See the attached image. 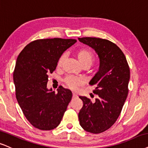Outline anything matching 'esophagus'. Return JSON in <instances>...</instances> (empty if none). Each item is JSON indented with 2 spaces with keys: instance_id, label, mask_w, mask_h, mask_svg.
<instances>
[{
  "instance_id": "obj_1",
  "label": "esophagus",
  "mask_w": 148,
  "mask_h": 148,
  "mask_svg": "<svg viewBox=\"0 0 148 148\" xmlns=\"http://www.w3.org/2000/svg\"><path fill=\"white\" fill-rule=\"evenodd\" d=\"M72 96H73V97H76L77 95H76V93H73L72 94Z\"/></svg>"
}]
</instances>
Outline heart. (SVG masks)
<instances>
[{
  "label": "heart",
  "mask_w": 148,
  "mask_h": 148,
  "mask_svg": "<svg viewBox=\"0 0 148 148\" xmlns=\"http://www.w3.org/2000/svg\"><path fill=\"white\" fill-rule=\"evenodd\" d=\"M75 56L81 66L87 65V66L90 67L94 60V54L88 49H79L75 52ZM64 60H65V56L61 55L60 58H58V62H57V66H61ZM64 81H65V84L67 85V87H69L71 89H73V90L76 89L78 86L82 85V83H83V80L81 79L72 76H67L64 80Z\"/></svg>",
  "instance_id": "obj_1"
}]
</instances>
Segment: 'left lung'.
<instances>
[{"label": "left lung", "mask_w": 148, "mask_h": 148, "mask_svg": "<svg viewBox=\"0 0 148 148\" xmlns=\"http://www.w3.org/2000/svg\"><path fill=\"white\" fill-rule=\"evenodd\" d=\"M95 50L100 60L98 72L89 84L95 85L97 94L92 103L79 97L83 106L79 113L80 125L85 131L99 134L108 130L119 118L128 94L130 72L121 49L114 42L100 38H79Z\"/></svg>", "instance_id": "8db88e82"}]
</instances>
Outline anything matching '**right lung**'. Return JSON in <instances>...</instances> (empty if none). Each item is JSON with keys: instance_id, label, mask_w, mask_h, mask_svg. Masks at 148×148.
Instances as JSON below:
<instances>
[{"instance_id": "add662e5", "label": "right lung", "mask_w": 148, "mask_h": 148, "mask_svg": "<svg viewBox=\"0 0 148 148\" xmlns=\"http://www.w3.org/2000/svg\"><path fill=\"white\" fill-rule=\"evenodd\" d=\"M75 39H38L25 47L17 58L13 78L16 97L25 116L34 127L51 130L60 124L72 97L68 89L48 90V75Z\"/></svg>"}]
</instances>
